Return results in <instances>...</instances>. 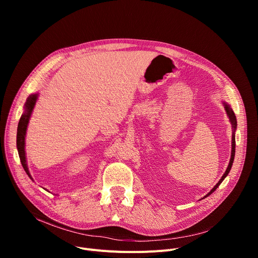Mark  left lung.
Segmentation results:
<instances>
[{
    "instance_id": "left-lung-1",
    "label": "left lung",
    "mask_w": 258,
    "mask_h": 258,
    "mask_svg": "<svg viewBox=\"0 0 258 258\" xmlns=\"http://www.w3.org/2000/svg\"><path fill=\"white\" fill-rule=\"evenodd\" d=\"M224 106H225V110H226V112H227V115H228V117H229L230 122H231L232 128H233V133H232V144H231V147H232V150H231V158H230L229 165H228V167H227V169H226L225 173L223 174L222 179L218 182V184H216V185L211 189L210 192H209V194H207L204 198H206V197L210 196V195L215 190V189L218 188V187L221 185V183L224 181V179H225V178L227 177V175H228V173H229L230 169H231L232 164H233V161H234V156H235V130H236V126H237V122H236V117H235V115H234V112L232 111V108L230 107V105H229V104H227L226 102H224ZM204 198H203V199H204Z\"/></svg>"
}]
</instances>
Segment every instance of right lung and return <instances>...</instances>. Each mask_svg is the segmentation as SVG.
Masks as SVG:
<instances>
[{"label": "right lung", "mask_w": 258, "mask_h": 258, "mask_svg": "<svg viewBox=\"0 0 258 258\" xmlns=\"http://www.w3.org/2000/svg\"><path fill=\"white\" fill-rule=\"evenodd\" d=\"M37 96L38 94H32L30 96L27 98V101L25 103V111L21 116V119L19 121V125H18V133H17V147H18V152H19V156H20V160L21 163L26 171V173L29 175V178L31 180L32 177L29 172L28 166H27V161H26V153H25V137H26V131H27V126H28L29 123V119L31 117L32 111L34 108L35 102L37 100Z\"/></svg>", "instance_id": "right-lung-1"}]
</instances>
